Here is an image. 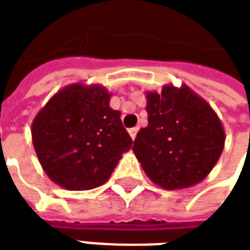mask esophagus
Returning <instances> with one entry per match:
<instances>
[{
  "instance_id": "34e87169",
  "label": "esophagus",
  "mask_w": 250,
  "mask_h": 250,
  "mask_svg": "<svg viewBox=\"0 0 250 250\" xmlns=\"http://www.w3.org/2000/svg\"><path fill=\"white\" fill-rule=\"evenodd\" d=\"M137 133H138V128H137V127H134V128H130V130H128V134H130V137H131L133 140H135Z\"/></svg>"
}]
</instances>
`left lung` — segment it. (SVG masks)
Segmentation results:
<instances>
[{
	"label": "left lung",
	"instance_id": "1",
	"mask_svg": "<svg viewBox=\"0 0 250 250\" xmlns=\"http://www.w3.org/2000/svg\"><path fill=\"white\" fill-rule=\"evenodd\" d=\"M148 125L134 140L144 171L165 189L199 184L217 163L226 133L210 105L183 84L146 91Z\"/></svg>",
	"mask_w": 250,
	"mask_h": 250
}]
</instances>
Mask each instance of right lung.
I'll return each instance as SVG.
<instances>
[{
    "instance_id": "1",
    "label": "right lung",
    "mask_w": 250,
    "mask_h": 250,
    "mask_svg": "<svg viewBox=\"0 0 250 250\" xmlns=\"http://www.w3.org/2000/svg\"><path fill=\"white\" fill-rule=\"evenodd\" d=\"M104 85L74 83L56 92L31 123L34 151L59 187L85 191L105 184L133 140Z\"/></svg>"
}]
</instances>
